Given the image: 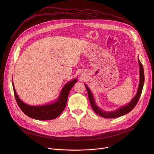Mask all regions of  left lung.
I'll return each instance as SVG.
<instances>
[{"mask_svg":"<svg viewBox=\"0 0 154 154\" xmlns=\"http://www.w3.org/2000/svg\"><path fill=\"white\" fill-rule=\"evenodd\" d=\"M138 60L139 66H140V82H139L137 93L136 95L134 97V98L130 100V102L128 103L119 107L118 109H116V110H115V111L106 112V111H104L103 109L100 108L96 105L94 96H93L90 89L89 88V87L87 86V85L85 84L86 89L88 92V98H89V100L90 102L91 106L94 110V112L96 114H97L100 116L105 118H116L120 117V116H122L123 115L127 114L128 113L131 112L135 108V106L137 104V103L139 100V99L141 96L143 85L144 83V69H143L141 63L140 62V61L139 60V58H138Z\"/></svg>","mask_w":154,"mask_h":154,"instance_id":"left-lung-1","label":"left lung"}]
</instances>
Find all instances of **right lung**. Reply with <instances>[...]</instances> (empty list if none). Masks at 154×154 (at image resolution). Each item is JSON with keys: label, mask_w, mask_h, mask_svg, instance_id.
Masks as SVG:
<instances>
[{"label": "right lung", "mask_w": 154, "mask_h": 154, "mask_svg": "<svg viewBox=\"0 0 154 154\" xmlns=\"http://www.w3.org/2000/svg\"><path fill=\"white\" fill-rule=\"evenodd\" d=\"M77 82V79H74L66 83L63 87L58 97L54 102L38 106L30 105L22 101L16 92L13 82H12V85L16 100L21 110L31 118L41 121H46L55 119L63 112L67 103L69 93Z\"/></svg>", "instance_id": "add662e5"}]
</instances>
